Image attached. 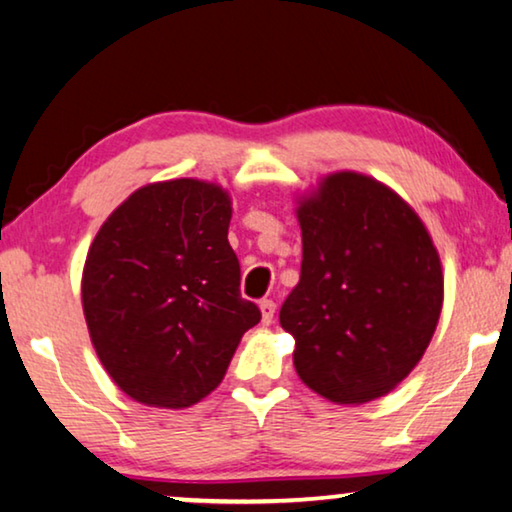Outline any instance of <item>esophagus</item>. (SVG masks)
I'll return each mask as SVG.
<instances>
[{
  "label": "esophagus",
  "instance_id": "esophagus-1",
  "mask_svg": "<svg viewBox=\"0 0 512 512\" xmlns=\"http://www.w3.org/2000/svg\"><path fill=\"white\" fill-rule=\"evenodd\" d=\"M259 311H262L264 325H269V322L273 320V315H276V304H273L271 299H262L259 301Z\"/></svg>",
  "mask_w": 512,
  "mask_h": 512
}]
</instances>
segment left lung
Instances as JSON below:
<instances>
[{
    "instance_id": "obj_1",
    "label": "left lung",
    "mask_w": 512,
    "mask_h": 512,
    "mask_svg": "<svg viewBox=\"0 0 512 512\" xmlns=\"http://www.w3.org/2000/svg\"><path fill=\"white\" fill-rule=\"evenodd\" d=\"M299 285L280 308L294 369L334 403L390 394L429 348L443 266L415 208L359 171L322 176L297 197Z\"/></svg>"
}]
</instances>
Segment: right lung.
<instances>
[{"instance_id": "1", "label": "right lung", "mask_w": 512, "mask_h": 512, "mask_svg": "<svg viewBox=\"0 0 512 512\" xmlns=\"http://www.w3.org/2000/svg\"><path fill=\"white\" fill-rule=\"evenodd\" d=\"M232 197L199 178L148 183L99 227L81 278L99 362L129 399L190 408L225 378L262 313L241 297Z\"/></svg>"}]
</instances>
